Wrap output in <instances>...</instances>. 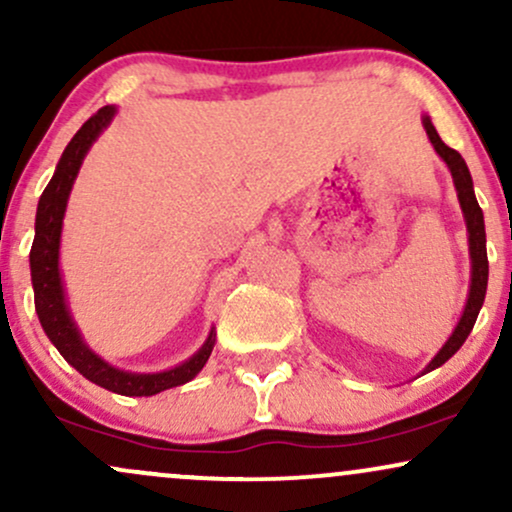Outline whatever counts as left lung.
<instances>
[{
  "label": "left lung",
  "instance_id": "1",
  "mask_svg": "<svg viewBox=\"0 0 512 512\" xmlns=\"http://www.w3.org/2000/svg\"><path fill=\"white\" fill-rule=\"evenodd\" d=\"M424 127L428 132V139L431 144L436 146V151L448 163L452 180H455L457 187V197H460L462 211H464V221H467V231H469V255H472V286H469V298L467 305H464V313L460 325L455 327L452 337L448 339V344L438 351V356L428 363V370H436L438 366H443L450 356L457 354V349L467 342L469 332H472L474 322H477L481 305H484V296H486V284H489V257H486V231H484V211H481L477 197H474V185H472V175H469L467 163L464 158L457 154L455 149H450L443 139L438 137L436 127L431 125V120L424 117Z\"/></svg>",
  "mask_w": 512,
  "mask_h": 512
}]
</instances>
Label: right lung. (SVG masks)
<instances>
[{"mask_svg":"<svg viewBox=\"0 0 512 512\" xmlns=\"http://www.w3.org/2000/svg\"><path fill=\"white\" fill-rule=\"evenodd\" d=\"M115 108L105 105L96 115H91L74 134L72 142L67 144L64 154L57 163L55 175L40 195L38 214H35V238L31 248V279L35 293V313H38L40 325L50 342L57 346V351L64 356V361L84 375L91 383L105 387V390L117 392L127 397H151L158 392L170 390V387L185 385L192 380L204 363L209 361L211 349H214V334H209L207 344L197 351L190 361L182 366L166 370L156 375H134L117 370L93 354L88 346L81 342L76 332L72 315H69L67 303H64L62 279H60V233H62V216L67 209V197L72 192L74 178L79 173L81 161H84L88 146L96 142L103 127L113 120Z\"/></svg>","mask_w":512,"mask_h":512,"instance_id":"1","label":"right lung"}]
</instances>
